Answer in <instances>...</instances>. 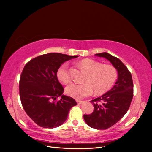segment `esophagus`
I'll list each match as a JSON object with an SVG mask.
<instances>
[{"instance_id":"esophagus-1","label":"esophagus","mask_w":152,"mask_h":152,"mask_svg":"<svg viewBox=\"0 0 152 152\" xmlns=\"http://www.w3.org/2000/svg\"><path fill=\"white\" fill-rule=\"evenodd\" d=\"M76 102H77V103H78V104H82V103L83 102L82 101H79V100H76Z\"/></svg>"}]
</instances>
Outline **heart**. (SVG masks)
Segmentation results:
<instances>
[{
  "mask_svg": "<svg viewBox=\"0 0 152 152\" xmlns=\"http://www.w3.org/2000/svg\"><path fill=\"white\" fill-rule=\"evenodd\" d=\"M80 66L87 72L84 83H72L66 87L68 95L77 99L90 95L94 90L95 94L106 93L114 85L118 77L115 68L110 64H102L91 59H84L80 61ZM58 80L63 84L69 83L72 78L70 75L69 66L63 63L57 72Z\"/></svg>",
  "mask_w": 152,
  "mask_h": 152,
  "instance_id": "obj_1",
  "label": "heart"
}]
</instances>
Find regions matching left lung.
Instances as JSON below:
<instances>
[{
  "label": "left lung",
  "mask_w": 152,
  "mask_h": 152,
  "mask_svg": "<svg viewBox=\"0 0 152 152\" xmlns=\"http://www.w3.org/2000/svg\"><path fill=\"white\" fill-rule=\"evenodd\" d=\"M95 56L108 60L118 74L115 86L110 91L91 101L94 106L92 114L83 115L89 127L104 130L120 120L129 108L133 96V82L131 72L118 58L106 52Z\"/></svg>",
  "instance_id": "8db88e82"
}]
</instances>
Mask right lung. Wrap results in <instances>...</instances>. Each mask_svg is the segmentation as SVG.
<instances>
[{"mask_svg": "<svg viewBox=\"0 0 152 152\" xmlns=\"http://www.w3.org/2000/svg\"><path fill=\"white\" fill-rule=\"evenodd\" d=\"M78 57L49 53L25 64L19 80V95L25 112L38 125L59 127L66 121L70 109L77 105L74 99L63 95L57 72L63 63ZM58 96L61 100L56 101Z\"/></svg>", "mask_w": 152, "mask_h": 152, "instance_id": "1", "label": "right lung"}]
</instances>
